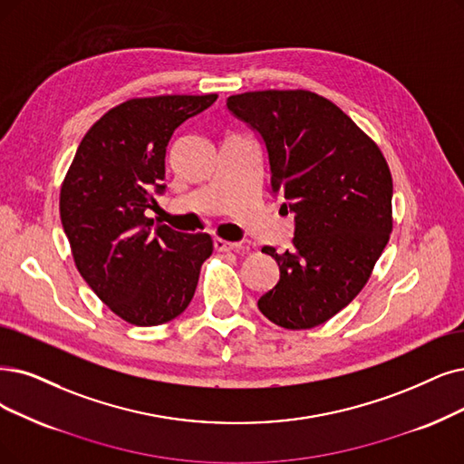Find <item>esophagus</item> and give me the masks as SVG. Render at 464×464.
Wrapping results in <instances>:
<instances>
[{
    "label": "esophagus",
    "mask_w": 464,
    "mask_h": 464,
    "mask_svg": "<svg viewBox=\"0 0 464 464\" xmlns=\"http://www.w3.org/2000/svg\"><path fill=\"white\" fill-rule=\"evenodd\" d=\"M213 244H215L217 251H234L239 247L237 242H227V239H222V237H215Z\"/></svg>",
    "instance_id": "esophagus-1"
}]
</instances>
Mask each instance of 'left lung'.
Instances as JSON below:
<instances>
[{"label":"left lung","mask_w":464,"mask_h":464,"mask_svg":"<svg viewBox=\"0 0 464 464\" xmlns=\"http://www.w3.org/2000/svg\"><path fill=\"white\" fill-rule=\"evenodd\" d=\"M261 135L270 192L295 215L293 246L263 247L280 282L258 310L280 327L312 329L363 289L392 232V175L379 146L312 91H249L227 101Z\"/></svg>","instance_id":"8db88e82"}]
</instances>
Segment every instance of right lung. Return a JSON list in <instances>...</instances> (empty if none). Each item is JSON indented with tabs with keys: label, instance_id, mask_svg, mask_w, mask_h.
<instances>
[{
	"label": "right lung",
	"instance_id": "obj_1",
	"mask_svg": "<svg viewBox=\"0 0 464 464\" xmlns=\"http://www.w3.org/2000/svg\"><path fill=\"white\" fill-rule=\"evenodd\" d=\"M217 95H161L114 106L82 139L61 187V220L87 285L121 320L148 327L190 304L209 234H182L144 215L165 190L175 129Z\"/></svg>",
	"mask_w": 464,
	"mask_h": 464
}]
</instances>
